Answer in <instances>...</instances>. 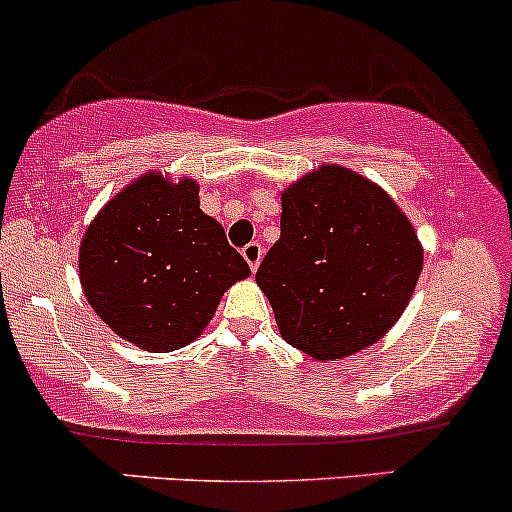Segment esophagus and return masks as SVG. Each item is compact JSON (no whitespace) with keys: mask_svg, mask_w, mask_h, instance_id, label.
<instances>
[{"mask_svg":"<svg viewBox=\"0 0 512 512\" xmlns=\"http://www.w3.org/2000/svg\"><path fill=\"white\" fill-rule=\"evenodd\" d=\"M241 256L246 258V263H249L251 271H256L258 263H261V258H263V246L258 244V241H251V244H246L244 249H241Z\"/></svg>","mask_w":512,"mask_h":512,"instance_id":"esophagus-1","label":"esophagus"}]
</instances>
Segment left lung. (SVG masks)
I'll list each match as a JSON object with an SVG mask.
<instances>
[{"instance_id": "1", "label": "left lung", "mask_w": 512, "mask_h": 512, "mask_svg": "<svg viewBox=\"0 0 512 512\" xmlns=\"http://www.w3.org/2000/svg\"><path fill=\"white\" fill-rule=\"evenodd\" d=\"M280 203V239L256 273L280 336L321 363L380 341L423 271L409 217L375 181L338 164L290 183Z\"/></svg>"}]
</instances>
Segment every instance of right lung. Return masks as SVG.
I'll return each mask as SVG.
<instances>
[{
	"label": "right lung",
	"instance_id": "1",
	"mask_svg": "<svg viewBox=\"0 0 512 512\" xmlns=\"http://www.w3.org/2000/svg\"><path fill=\"white\" fill-rule=\"evenodd\" d=\"M198 191L188 176L147 171L103 205L79 246L91 309L149 353L195 341L222 295L251 275L220 222L200 210Z\"/></svg>",
	"mask_w": 512,
	"mask_h": 512
}]
</instances>
